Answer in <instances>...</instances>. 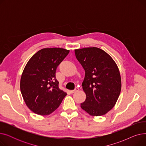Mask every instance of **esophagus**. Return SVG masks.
<instances>
[{
  "mask_svg": "<svg viewBox=\"0 0 146 146\" xmlns=\"http://www.w3.org/2000/svg\"><path fill=\"white\" fill-rule=\"evenodd\" d=\"M79 90V89L78 88H76L74 89V90H71V91H70V93H71V94L75 93V92H78Z\"/></svg>",
  "mask_w": 146,
  "mask_h": 146,
  "instance_id": "34e87169",
  "label": "esophagus"
}]
</instances>
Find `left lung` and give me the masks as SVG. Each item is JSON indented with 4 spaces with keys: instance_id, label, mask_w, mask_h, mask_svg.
Returning <instances> with one entry per match:
<instances>
[{
    "instance_id": "left-lung-1",
    "label": "left lung",
    "mask_w": 146,
    "mask_h": 146,
    "mask_svg": "<svg viewBox=\"0 0 146 146\" xmlns=\"http://www.w3.org/2000/svg\"><path fill=\"white\" fill-rule=\"evenodd\" d=\"M75 56L85 71L82 83L86 94L81 108L92 116H102L115 105L121 89L119 68L112 58L97 47L74 50Z\"/></svg>"
}]
</instances>
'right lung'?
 <instances>
[{
    "label": "right lung",
    "instance_id": "right-lung-1",
    "mask_svg": "<svg viewBox=\"0 0 146 146\" xmlns=\"http://www.w3.org/2000/svg\"><path fill=\"white\" fill-rule=\"evenodd\" d=\"M69 51L62 48H42L28 61L21 76L20 89L27 106L35 113L50 115L67 95L58 87L56 72Z\"/></svg>",
    "mask_w": 146,
    "mask_h": 146
}]
</instances>
